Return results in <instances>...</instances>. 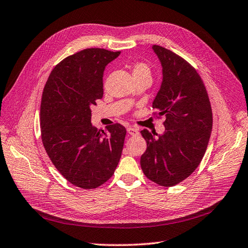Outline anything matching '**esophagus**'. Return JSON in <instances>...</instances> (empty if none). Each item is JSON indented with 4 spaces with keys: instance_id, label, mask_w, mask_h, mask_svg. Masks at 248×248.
Masks as SVG:
<instances>
[{
    "instance_id": "34e87169",
    "label": "esophagus",
    "mask_w": 248,
    "mask_h": 248,
    "mask_svg": "<svg viewBox=\"0 0 248 248\" xmlns=\"http://www.w3.org/2000/svg\"><path fill=\"white\" fill-rule=\"evenodd\" d=\"M126 131H128V133L130 134L131 136H136V135H138V133H139V131L136 128H133V126H129V128L126 129Z\"/></svg>"
}]
</instances>
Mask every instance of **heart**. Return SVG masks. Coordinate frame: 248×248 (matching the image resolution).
Masks as SVG:
<instances>
[{"label":"heart","instance_id":"heart-1","mask_svg":"<svg viewBox=\"0 0 248 248\" xmlns=\"http://www.w3.org/2000/svg\"><path fill=\"white\" fill-rule=\"evenodd\" d=\"M140 73L150 74V68H148L147 65L143 64V63H138V64H136V66L134 67L133 74H140Z\"/></svg>","mask_w":248,"mask_h":248}]
</instances>
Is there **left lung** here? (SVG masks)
Wrapping results in <instances>:
<instances>
[{
	"label": "left lung",
	"mask_w": 248,
	"mask_h": 248,
	"mask_svg": "<svg viewBox=\"0 0 248 248\" xmlns=\"http://www.w3.org/2000/svg\"><path fill=\"white\" fill-rule=\"evenodd\" d=\"M162 66V83L153 102L158 115H165L161 135L140 133L146 151L140 165L147 179L171 187L192 173L206 153L213 124L211 104L200 75L169 49L153 46Z\"/></svg>",
	"instance_id": "8db88e82"
}]
</instances>
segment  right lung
<instances>
[{"label":"right lung","mask_w":248,"mask_h":248,"mask_svg":"<svg viewBox=\"0 0 248 248\" xmlns=\"http://www.w3.org/2000/svg\"><path fill=\"white\" fill-rule=\"evenodd\" d=\"M120 52L86 48L56 65L42 93L41 139L57 170L73 185L94 189L114 173L122 157L125 128L98 130L91 106L103 97L105 67Z\"/></svg>","instance_id":"1"}]
</instances>
